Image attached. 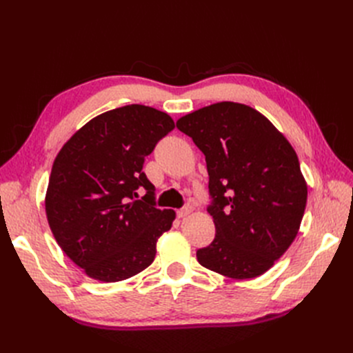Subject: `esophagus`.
<instances>
[{"label": "esophagus", "mask_w": 353, "mask_h": 353, "mask_svg": "<svg viewBox=\"0 0 353 353\" xmlns=\"http://www.w3.org/2000/svg\"><path fill=\"white\" fill-rule=\"evenodd\" d=\"M191 210H193V208H191V206H184L183 209L176 210V215H178V218H185V216L190 215Z\"/></svg>", "instance_id": "34e87169"}]
</instances>
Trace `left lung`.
<instances>
[{
	"label": "left lung",
	"mask_w": 353,
	"mask_h": 353,
	"mask_svg": "<svg viewBox=\"0 0 353 353\" xmlns=\"http://www.w3.org/2000/svg\"><path fill=\"white\" fill-rule=\"evenodd\" d=\"M176 128L206 157L215 239L197 250L205 268L232 280L268 271L294 241L307 185L292 144L249 105L221 101L179 117Z\"/></svg>",
	"instance_id": "left-lung-1"
}]
</instances>
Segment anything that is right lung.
<instances>
[{
    "label": "right lung",
    "instance_id": "obj_1",
    "mask_svg": "<svg viewBox=\"0 0 353 353\" xmlns=\"http://www.w3.org/2000/svg\"><path fill=\"white\" fill-rule=\"evenodd\" d=\"M174 128L168 113L130 104L95 116L59 152L46 194L48 225L91 279L122 281L154 261L175 212L156 208L143 165ZM138 188L146 190L141 201L134 199Z\"/></svg>",
    "mask_w": 353,
    "mask_h": 353
}]
</instances>
